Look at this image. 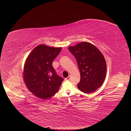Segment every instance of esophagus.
Wrapping results in <instances>:
<instances>
[{
	"instance_id": "obj_1",
	"label": "esophagus",
	"mask_w": 131,
	"mask_h": 131,
	"mask_svg": "<svg viewBox=\"0 0 131 131\" xmlns=\"http://www.w3.org/2000/svg\"><path fill=\"white\" fill-rule=\"evenodd\" d=\"M70 76H69L68 77H67V78H65V80H70Z\"/></svg>"
}]
</instances>
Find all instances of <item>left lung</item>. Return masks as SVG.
Here are the masks:
<instances>
[{
  "label": "left lung",
  "instance_id": "1",
  "mask_svg": "<svg viewBox=\"0 0 131 131\" xmlns=\"http://www.w3.org/2000/svg\"><path fill=\"white\" fill-rule=\"evenodd\" d=\"M68 49L75 57L80 71L78 89L86 94L94 92L102 85L106 78L107 66L103 54L95 45L86 42Z\"/></svg>",
  "mask_w": 131,
  "mask_h": 131
}]
</instances>
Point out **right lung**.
I'll list each match as a JSON object with an SVG mask.
<instances>
[{"label": "right lung", "mask_w": 131, "mask_h": 131, "mask_svg": "<svg viewBox=\"0 0 131 131\" xmlns=\"http://www.w3.org/2000/svg\"><path fill=\"white\" fill-rule=\"evenodd\" d=\"M61 49L41 44L30 52L26 60L23 72L24 82L28 89L41 99L54 95L63 81L52 66L53 61Z\"/></svg>", "instance_id": "1"}]
</instances>
